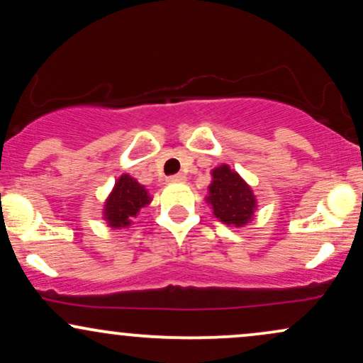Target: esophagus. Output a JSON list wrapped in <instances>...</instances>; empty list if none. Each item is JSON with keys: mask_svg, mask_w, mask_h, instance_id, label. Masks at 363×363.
I'll use <instances>...</instances> for the list:
<instances>
[{"mask_svg": "<svg viewBox=\"0 0 363 363\" xmlns=\"http://www.w3.org/2000/svg\"><path fill=\"white\" fill-rule=\"evenodd\" d=\"M184 181H186L184 174H176V176L167 177V182H170V184H174V182H184Z\"/></svg>", "mask_w": 363, "mask_h": 363, "instance_id": "obj_1", "label": "esophagus"}]
</instances>
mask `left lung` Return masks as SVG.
<instances>
[{
	"label": "left lung",
	"mask_w": 363,
	"mask_h": 363,
	"mask_svg": "<svg viewBox=\"0 0 363 363\" xmlns=\"http://www.w3.org/2000/svg\"><path fill=\"white\" fill-rule=\"evenodd\" d=\"M206 203L216 218L228 227H244L251 223L257 208L252 187L227 164L211 170Z\"/></svg>",
	"instance_id": "8db88e82"
}]
</instances>
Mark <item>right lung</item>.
Wrapping results in <instances>:
<instances>
[{
    "instance_id": "add662e5",
    "label": "right lung",
    "mask_w": 363,
    "mask_h": 363,
    "mask_svg": "<svg viewBox=\"0 0 363 363\" xmlns=\"http://www.w3.org/2000/svg\"><path fill=\"white\" fill-rule=\"evenodd\" d=\"M152 203V196L143 184H140L129 174H123L111 194L104 201L102 218L111 228H128L133 218H136L141 208Z\"/></svg>"
}]
</instances>
